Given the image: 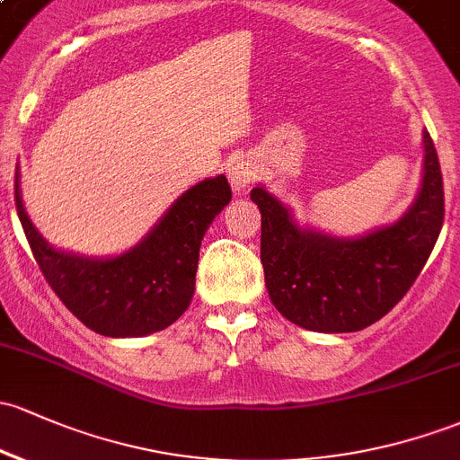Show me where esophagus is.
Wrapping results in <instances>:
<instances>
[{
    "label": "esophagus",
    "instance_id": "esophagus-1",
    "mask_svg": "<svg viewBox=\"0 0 460 460\" xmlns=\"http://www.w3.org/2000/svg\"><path fill=\"white\" fill-rule=\"evenodd\" d=\"M228 180H230L232 190L239 195V192H243L252 181L256 180V166L252 164L250 160H234L228 166Z\"/></svg>",
    "mask_w": 460,
    "mask_h": 460
}]
</instances>
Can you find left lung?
I'll return each mask as SVG.
<instances>
[{
  "mask_svg": "<svg viewBox=\"0 0 460 460\" xmlns=\"http://www.w3.org/2000/svg\"><path fill=\"white\" fill-rule=\"evenodd\" d=\"M261 263L274 307L298 327L350 333L377 323L417 280L443 226V177L423 131V175L417 197L397 221L359 236H333L300 226L289 206L256 186Z\"/></svg>",
  "mask_w": 460,
  "mask_h": 460,
  "instance_id": "left-lung-1",
  "label": "left lung"
}]
</instances>
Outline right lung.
<instances>
[{
  "label": "right lung",
  "instance_id": "obj_1",
  "mask_svg": "<svg viewBox=\"0 0 460 460\" xmlns=\"http://www.w3.org/2000/svg\"><path fill=\"white\" fill-rule=\"evenodd\" d=\"M230 199L226 175L201 180L133 248L116 256H83L43 239L23 208L19 172L14 177L19 221L48 285L85 327L107 338L155 333L189 309L201 241Z\"/></svg>",
  "mask_w": 460,
  "mask_h": 460
}]
</instances>
